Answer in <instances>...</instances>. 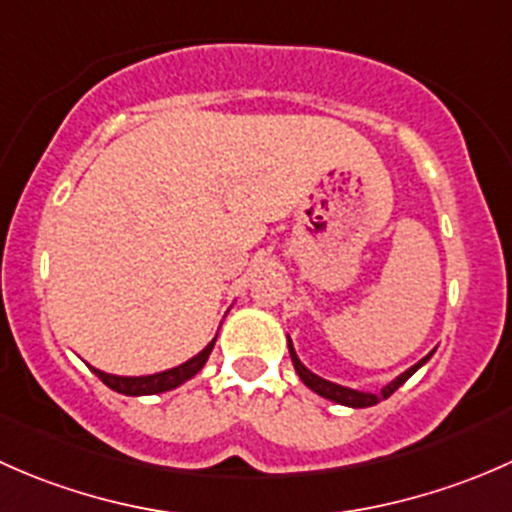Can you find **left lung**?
<instances>
[{
	"label": "left lung",
	"mask_w": 512,
	"mask_h": 512,
	"mask_svg": "<svg viewBox=\"0 0 512 512\" xmlns=\"http://www.w3.org/2000/svg\"><path fill=\"white\" fill-rule=\"evenodd\" d=\"M287 347H289V356H292L294 371H297L299 379L304 381V386H309V389H312L314 394L324 396V399L334 401V404L352 406V409H366V406H376V404H379V401L389 399V396L394 394V391L399 389L401 384H406V381H409L411 376H414L416 371L421 369V366L426 364L428 359H431L433 352H436V349H433L431 354H426L421 361H416V364L411 366V369H406L404 374L396 376V379L391 381V384H386L384 389L379 391V394H371V391H356V389H349V386H339V384H334V381L322 379V376H317V374H314V371H309L307 366H304L302 361H299V356H297V352H294V347H292V339H289V337H287Z\"/></svg>",
	"instance_id": "1"
}]
</instances>
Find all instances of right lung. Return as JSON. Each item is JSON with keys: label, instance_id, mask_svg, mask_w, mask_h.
I'll return each mask as SVG.
<instances>
[{"label": "right lung", "instance_id": "right-lung-1", "mask_svg": "<svg viewBox=\"0 0 512 512\" xmlns=\"http://www.w3.org/2000/svg\"><path fill=\"white\" fill-rule=\"evenodd\" d=\"M218 339V337H215ZM215 339L203 349L200 354H195L193 359H188L185 364L175 366V369L168 371H160V374H148V376H116V374H106V371L94 369L91 371L108 386V389L118 391V394H126V396H151V394H163V391L175 389V386L185 384L188 379H193L200 369L205 366L208 361L210 352L215 347Z\"/></svg>", "mask_w": 512, "mask_h": 512}]
</instances>
